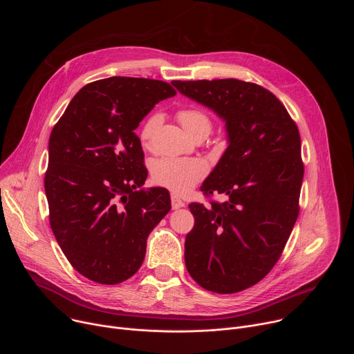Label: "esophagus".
<instances>
[{
  "label": "esophagus",
  "instance_id": "esophagus-1",
  "mask_svg": "<svg viewBox=\"0 0 354 354\" xmlns=\"http://www.w3.org/2000/svg\"><path fill=\"white\" fill-rule=\"evenodd\" d=\"M171 205H172V209H174V210L185 207V203H183V201H182L178 196H172V197H171Z\"/></svg>",
  "mask_w": 354,
  "mask_h": 354
}]
</instances>
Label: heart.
I'll return each mask as SVG.
<instances>
[{"label":"heart","instance_id":"b5f03b06","mask_svg":"<svg viewBox=\"0 0 354 354\" xmlns=\"http://www.w3.org/2000/svg\"><path fill=\"white\" fill-rule=\"evenodd\" d=\"M178 119L186 133L192 137L212 131V120L206 112L197 108H187L178 112ZM161 118L158 115L149 116L140 131V138L144 145H148L160 126ZM207 175V165L200 158H172L165 157L154 161L151 167V176L154 183L169 189L176 194H186L201 179Z\"/></svg>","mask_w":354,"mask_h":354}]
</instances>
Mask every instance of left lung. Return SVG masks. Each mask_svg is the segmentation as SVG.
Wrapping results in <instances>:
<instances>
[{"mask_svg": "<svg viewBox=\"0 0 354 354\" xmlns=\"http://www.w3.org/2000/svg\"><path fill=\"white\" fill-rule=\"evenodd\" d=\"M224 123L228 147L201 185L224 193L210 209L192 203L185 263L203 288L231 294L261 281L276 265L298 217L304 176L298 129L268 89L234 78L172 81Z\"/></svg>", "mask_w": 354, "mask_h": 354, "instance_id": "8db88e82", "label": "left lung"}]
</instances>
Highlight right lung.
<instances>
[{
    "mask_svg": "<svg viewBox=\"0 0 354 354\" xmlns=\"http://www.w3.org/2000/svg\"><path fill=\"white\" fill-rule=\"evenodd\" d=\"M175 95L158 80H99L77 92L50 134V225L73 268L92 281L131 277L149 232L171 210L167 189L141 187L148 172L134 130L156 104Z\"/></svg>",
    "mask_w": 354,
    "mask_h": 354,
    "instance_id": "1",
    "label": "right lung"
}]
</instances>
